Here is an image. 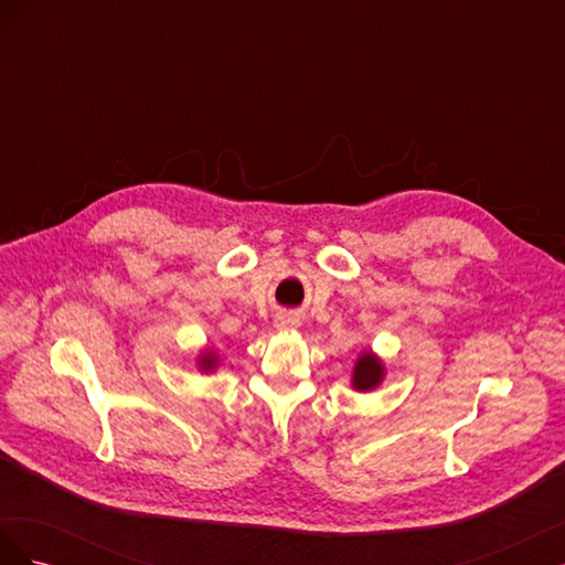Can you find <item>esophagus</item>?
Instances as JSON below:
<instances>
[{
  "mask_svg": "<svg viewBox=\"0 0 565 565\" xmlns=\"http://www.w3.org/2000/svg\"><path fill=\"white\" fill-rule=\"evenodd\" d=\"M297 324H299V320L295 318V316H280L278 318V328H297Z\"/></svg>",
  "mask_w": 565,
  "mask_h": 565,
  "instance_id": "34e87169",
  "label": "esophagus"
}]
</instances>
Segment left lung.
I'll use <instances>...</instances> for the list:
<instances>
[{
    "instance_id": "left-lung-1",
    "label": "left lung",
    "mask_w": 565,
    "mask_h": 565,
    "mask_svg": "<svg viewBox=\"0 0 565 565\" xmlns=\"http://www.w3.org/2000/svg\"><path fill=\"white\" fill-rule=\"evenodd\" d=\"M382 377H384V367L380 358L370 351L361 353V358H358V363L353 367V388L370 391L382 382Z\"/></svg>"
}]
</instances>
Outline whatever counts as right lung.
Returning a JSON list of instances; mask_svg holds the SVG:
<instances>
[{"instance_id":"obj_1","label":"right lung","mask_w":565,"mask_h":565,"mask_svg":"<svg viewBox=\"0 0 565 565\" xmlns=\"http://www.w3.org/2000/svg\"><path fill=\"white\" fill-rule=\"evenodd\" d=\"M214 365H216V358H214V353H204V355L200 358V367H202L204 372L214 370Z\"/></svg>"}]
</instances>
